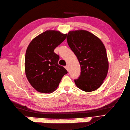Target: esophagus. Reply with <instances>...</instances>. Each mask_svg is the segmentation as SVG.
Here are the masks:
<instances>
[{"mask_svg":"<svg viewBox=\"0 0 130 130\" xmlns=\"http://www.w3.org/2000/svg\"><path fill=\"white\" fill-rule=\"evenodd\" d=\"M64 68L66 69H67V70L68 71H69V66H68V65H67V66H66L65 67H64Z\"/></svg>","mask_w":130,"mask_h":130,"instance_id":"esophagus-1","label":"esophagus"}]
</instances>
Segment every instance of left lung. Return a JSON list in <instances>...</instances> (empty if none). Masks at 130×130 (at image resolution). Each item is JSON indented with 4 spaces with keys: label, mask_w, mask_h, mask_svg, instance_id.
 <instances>
[{
    "label": "left lung",
    "mask_w": 130,
    "mask_h": 130,
    "mask_svg": "<svg viewBox=\"0 0 130 130\" xmlns=\"http://www.w3.org/2000/svg\"><path fill=\"white\" fill-rule=\"evenodd\" d=\"M67 40L77 56L81 74L74 80L77 87L85 92H92L101 87L109 70L105 46L99 38L87 30L70 31Z\"/></svg>",
    "instance_id": "left-lung-1"
}]
</instances>
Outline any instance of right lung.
<instances>
[{"mask_svg": "<svg viewBox=\"0 0 130 130\" xmlns=\"http://www.w3.org/2000/svg\"><path fill=\"white\" fill-rule=\"evenodd\" d=\"M66 37L67 34L49 30L34 38L28 45L25 71L29 82L38 92L52 93L68 73L64 67L58 64L59 56L54 52Z\"/></svg>", "mask_w": 130, "mask_h": 130, "instance_id": "add662e5", "label": "right lung"}]
</instances>
